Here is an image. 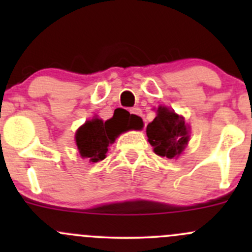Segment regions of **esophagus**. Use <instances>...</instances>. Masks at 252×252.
<instances>
[{
  "label": "esophagus",
  "mask_w": 252,
  "mask_h": 252,
  "mask_svg": "<svg viewBox=\"0 0 252 252\" xmlns=\"http://www.w3.org/2000/svg\"><path fill=\"white\" fill-rule=\"evenodd\" d=\"M130 112H131V113H133V114H136V116H139V117H144V114H142V111H141L139 107L131 108Z\"/></svg>",
  "instance_id": "obj_1"
}]
</instances>
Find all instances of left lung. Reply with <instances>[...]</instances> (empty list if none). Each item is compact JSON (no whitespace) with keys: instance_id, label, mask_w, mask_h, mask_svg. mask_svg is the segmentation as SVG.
Listing matches in <instances>:
<instances>
[{"instance_id":"8db88e82","label":"left lung","mask_w":252,"mask_h":252,"mask_svg":"<svg viewBox=\"0 0 252 252\" xmlns=\"http://www.w3.org/2000/svg\"><path fill=\"white\" fill-rule=\"evenodd\" d=\"M157 116L146 128L149 142L157 155L167 158L178 157L189 141V130L183 117L166 107H159Z\"/></svg>"}]
</instances>
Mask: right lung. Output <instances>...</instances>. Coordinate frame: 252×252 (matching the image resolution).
Masks as SVG:
<instances>
[{
  "label": "right lung",
  "instance_id": "obj_1",
  "mask_svg": "<svg viewBox=\"0 0 252 252\" xmlns=\"http://www.w3.org/2000/svg\"><path fill=\"white\" fill-rule=\"evenodd\" d=\"M140 117L130 113L113 116V118L102 122L95 118L89 121L78 129L75 134L78 150L80 156L91 162L102 161L108 151V146L116 140L117 136L129 129H141Z\"/></svg>",
  "mask_w": 252,
  "mask_h": 252
}]
</instances>
